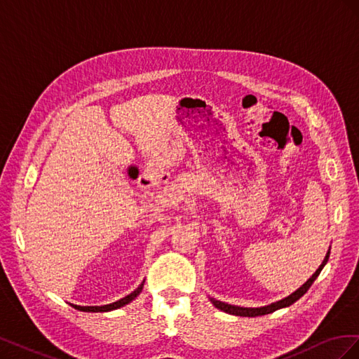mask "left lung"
I'll return each mask as SVG.
<instances>
[{"mask_svg": "<svg viewBox=\"0 0 359 359\" xmlns=\"http://www.w3.org/2000/svg\"><path fill=\"white\" fill-rule=\"evenodd\" d=\"M328 259H330V250H328L327 256H325L322 265L316 269V273H314V274H313V276L306 281V283H304L299 289H297V290L293 292V293H290L289 297H286V298H283V299H280V301H277V302L269 304V306H265V307H257V309H247V307L231 306V304H226V302H222V301H217V299H214V298H210V299H211V302L214 304V306H215L217 309H219V310H223L224 313L235 314V316H243V318H256V316H264V314H269V313H273V311H276V310H278V309L289 307V306H292L293 302L298 301V299L304 295V293H306V292L309 290V287L313 285V281L318 278V276L320 274L322 268L325 266V264L328 262Z\"/></svg>", "mask_w": 359, "mask_h": 359, "instance_id": "left-lung-1", "label": "left lung"}]
</instances>
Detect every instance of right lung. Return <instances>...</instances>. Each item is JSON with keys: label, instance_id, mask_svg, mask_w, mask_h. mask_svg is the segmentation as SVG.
<instances>
[{"label": "right lung", "instance_id": "add662e5", "mask_svg": "<svg viewBox=\"0 0 359 359\" xmlns=\"http://www.w3.org/2000/svg\"><path fill=\"white\" fill-rule=\"evenodd\" d=\"M142 287H144V281H142V285H139V287L135 289L132 293H130V295H127V297H124V298H121V299H118L116 302L106 304V306H90V307H83V306H76V304H70V306H72L73 309H76V310H79V311H90V313L112 311V310H116V309H119V307H124L126 304H128V302H132V301L139 295V293L142 292Z\"/></svg>", "mask_w": 359, "mask_h": 359}]
</instances>
